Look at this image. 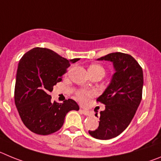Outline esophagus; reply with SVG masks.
<instances>
[{
  "label": "esophagus",
  "instance_id": "esophagus-1",
  "mask_svg": "<svg viewBox=\"0 0 161 161\" xmlns=\"http://www.w3.org/2000/svg\"><path fill=\"white\" fill-rule=\"evenodd\" d=\"M80 112L82 113V114H83L84 115H87V116H89V115H91V112L88 111H86V110H80Z\"/></svg>",
  "mask_w": 161,
  "mask_h": 161
}]
</instances>
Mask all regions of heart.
I'll use <instances>...</instances> for the list:
<instances>
[{"mask_svg": "<svg viewBox=\"0 0 161 161\" xmlns=\"http://www.w3.org/2000/svg\"><path fill=\"white\" fill-rule=\"evenodd\" d=\"M90 68H91V69H94V70H102L104 71L103 68L101 66H98V65H92ZM93 95L94 93L92 91H79V92H78L77 98L81 103H86L91 96H93Z\"/></svg>", "mask_w": 161, "mask_h": 161, "instance_id": "1", "label": "heart"}]
</instances>
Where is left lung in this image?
<instances>
[{"mask_svg": "<svg viewBox=\"0 0 161 161\" xmlns=\"http://www.w3.org/2000/svg\"><path fill=\"white\" fill-rule=\"evenodd\" d=\"M97 60L112 63L115 73L97 98V102L105 104V110L100 111L98 127L89 134L98 140H110L127 128L136 112L142 98L144 75L136 60L127 53L115 52Z\"/></svg>", "mask_w": 161, "mask_h": 161, "instance_id": "1", "label": "left lung"}]
</instances>
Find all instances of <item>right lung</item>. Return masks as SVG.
<instances>
[{"label":"right lung","mask_w":161,"mask_h":161,"mask_svg":"<svg viewBox=\"0 0 161 161\" xmlns=\"http://www.w3.org/2000/svg\"><path fill=\"white\" fill-rule=\"evenodd\" d=\"M79 60H67L50 49L40 47L22 56L17 66L14 100L23 124L30 131L43 136L52 134L63 127L69 111H79L73 99L51 103L49 95L62 81L66 69Z\"/></svg>","instance_id":"1"}]
</instances>
